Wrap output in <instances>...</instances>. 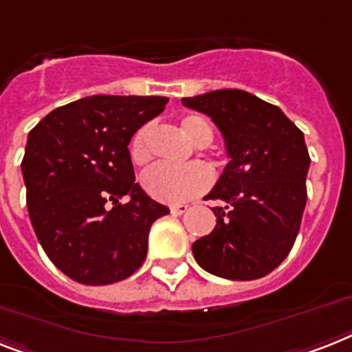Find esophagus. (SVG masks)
<instances>
[{"label": "esophagus", "instance_id": "esophagus-1", "mask_svg": "<svg viewBox=\"0 0 352 352\" xmlns=\"http://www.w3.org/2000/svg\"><path fill=\"white\" fill-rule=\"evenodd\" d=\"M170 211H171V213H173V215H182V213H186V211H188V204L171 206Z\"/></svg>", "mask_w": 352, "mask_h": 352}]
</instances>
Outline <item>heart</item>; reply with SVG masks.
Wrapping results in <instances>:
<instances>
[{"instance_id":"heart-1","label":"heart","mask_w":352,"mask_h":352,"mask_svg":"<svg viewBox=\"0 0 352 352\" xmlns=\"http://www.w3.org/2000/svg\"><path fill=\"white\" fill-rule=\"evenodd\" d=\"M181 130L191 144L199 148L208 146L213 139L211 124L201 116H186L181 121ZM148 133L150 128L142 126L130 142V157L135 164H144L150 159L148 151ZM210 168L202 162H190L186 166L173 168L157 164L146 170L141 177V184L148 195L168 204H181L201 195L211 184Z\"/></svg>"}]
</instances>
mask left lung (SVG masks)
Returning a JSON list of instances; mask_svg holds the SVG:
<instances>
[{"label":"left lung","mask_w":352,"mask_h":352,"mask_svg":"<svg viewBox=\"0 0 352 352\" xmlns=\"http://www.w3.org/2000/svg\"><path fill=\"white\" fill-rule=\"evenodd\" d=\"M182 104L211 117L230 162L206 199L215 230L193 242L197 264L211 275L255 280L289 255L304 215L309 153L304 133L275 104L244 90H213Z\"/></svg>","instance_id":"8db88e82"}]
</instances>
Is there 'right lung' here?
Returning <instances> with one entry per match:
<instances>
[{
	"instance_id": "right-lung-1",
	"label": "right lung",
	"mask_w": 352,
	"mask_h": 352,
	"mask_svg": "<svg viewBox=\"0 0 352 352\" xmlns=\"http://www.w3.org/2000/svg\"><path fill=\"white\" fill-rule=\"evenodd\" d=\"M166 102L157 96L85 97L50 111L28 133L21 162L28 217L48 258L79 284L133 275L146 258L151 224L170 213L135 182L128 150Z\"/></svg>"
}]
</instances>
